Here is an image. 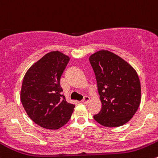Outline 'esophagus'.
Here are the masks:
<instances>
[{
	"label": "esophagus",
	"mask_w": 158,
	"mask_h": 158,
	"mask_svg": "<svg viewBox=\"0 0 158 158\" xmlns=\"http://www.w3.org/2000/svg\"><path fill=\"white\" fill-rule=\"evenodd\" d=\"M89 101H90V98H89L88 96H84L82 102L84 103V104H87V103L89 102Z\"/></svg>",
	"instance_id": "obj_1"
}]
</instances>
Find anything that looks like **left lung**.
I'll return each instance as SVG.
<instances>
[{
    "instance_id": "obj_1",
    "label": "left lung",
    "mask_w": 158,
    "mask_h": 158,
    "mask_svg": "<svg viewBox=\"0 0 158 158\" xmlns=\"http://www.w3.org/2000/svg\"><path fill=\"white\" fill-rule=\"evenodd\" d=\"M89 60L101 102V111L94 118L107 127L124 125L140 104L141 88L137 71L121 57L105 50L91 54Z\"/></svg>"
}]
</instances>
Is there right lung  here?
I'll use <instances>...</instances> for the list:
<instances>
[{
	"label": "right lung",
	"mask_w": 158,
	"mask_h": 158,
	"mask_svg": "<svg viewBox=\"0 0 158 158\" xmlns=\"http://www.w3.org/2000/svg\"><path fill=\"white\" fill-rule=\"evenodd\" d=\"M70 57L51 51L34 63L24 75L21 101L27 114L35 124L57 130L68 122L75 105L61 94L60 80Z\"/></svg>",
	"instance_id": "1"
}]
</instances>
